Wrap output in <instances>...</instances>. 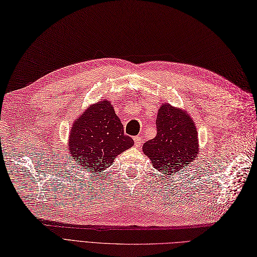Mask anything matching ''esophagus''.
I'll list each match as a JSON object with an SVG mask.
<instances>
[{"mask_svg": "<svg viewBox=\"0 0 257 257\" xmlns=\"http://www.w3.org/2000/svg\"><path fill=\"white\" fill-rule=\"evenodd\" d=\"M134 140H135V145H136V147H140L141 144H142V137H141V136L135 137Z\"/></svg>", "mask_w": 257, "mask_h": 257, "instance_id": "34e87169", "label": "esophagus"}]
</instances>
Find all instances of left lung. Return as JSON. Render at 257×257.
Here are the masks:
<instances>
[{
  "label": "left lung",
  "instance_id": "1",
  "mask_svg": "<svg viewBox=\"0 0 257 257\" xmlns=\"http://www.w3.org/2000/svg\"><path fill=\"white\" fill-rule=\"evenodd\" d=\"M157 136L143 145L154 168L167 175L185 169L197 155V131L190 115L164 103L156 119Z\"/></svg>",
  "mask_w": 257,
  "mask_h": 257
}]
</instances>
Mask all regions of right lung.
<instances>
[{
    "label": "right lung",
    "mask_w": 257,
    "mask_h": 257,
    "mask_svg": "<svg viewBox=\"0 0 257 257\" xmlns=\"http://www.w3.org/2000/svg\"><path fill=\"white\" fill-rule=\"evenodd\" d=\"M123 134V126L109 101L89 106L74 121L69 137V152L82 167L96 173L110 167L115 157L134 145Z\"/></svg>",
    "instance_id": "add662e5"
}]
</instances>
